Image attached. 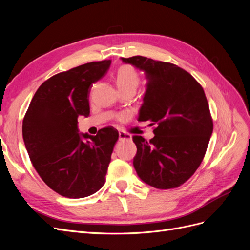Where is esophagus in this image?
Segmentation results:
<instances>
[{
    "instance_id": "34e87169",
    "label": "esophagus",
    "mask_w": 250,
    "mask_h": 250,
    "mask_svg": "<svg viewBox=\"0 0 250 250\" xmlns=\"http://www.w3.org/2000/svg\"><path fill=\"white\" fill-rule=\"evenodd\" d=\"M119 140L120 141H125V140H131V134L128 133L124 130H121L119 132Z\"/></svg>"
}]
</instances>
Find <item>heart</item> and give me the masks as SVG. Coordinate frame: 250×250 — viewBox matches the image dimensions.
I'll return each instance as SVG.
<instances>
[{"label":"heart","mask_w":250,"mask_h":250,"mask_svg":"<svg viewBox=\"0 0 250 250\" xmlns=\"http://www.w3.org/2000/svg\"><path fill=\"white\" fill-rule=\"evenodd\" d=\"M116 82L121 93H134L140 86L141 75L133 65L123 64L116 73Z\"/></svg>","instance_id":"heart-1"}]
</instances>
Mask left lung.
<instances>
[{
    "label": "left lung",
    "mask_w": 250,
    "mask_h": 250,
    "mask_svg": "<svg viewBox=\"0 0 250 250\" xmlns=\"http://www.w3.org/2000/svg\"><path fill=\"white\" fill-rule=\"evenodd\" d=\"M145 71L149 80L139 121H150L154 138L132 140L133 166L140 178L161 190L178 188L196 172L206 155L213 119L200 83L176 64L133 56L122 58Z\"/></svg>",
    "instance_id": "left-lung-1"
}]
</instances>
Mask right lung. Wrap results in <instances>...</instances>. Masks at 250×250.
Wrapping results in <instances>:
<instances>
[{
  "mask_svg": "<svg viewBox=\"0 0 250 250\" xmlns=\"http://www.w3.org/2000/svg\"><path fill=\"white\" fill-rule=\"evenodd\" d=\"M111 60L58 73L36 90L22 120V138L34 169L53 191L83 198L105 184L119 132L108 126L96 135L78 133V117L89 116V89Z\"/></svg>",
  "mask_w": 250,
  "mask_h": 250,
  "instance_id": "add662e5",
  "label": "right lung"
}]
</instances>
